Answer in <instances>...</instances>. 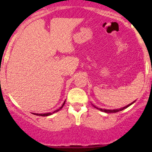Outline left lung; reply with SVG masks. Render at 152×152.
I'll list each match as a JSON object with an SVG mask.
<instances>
[{
    "label": "left lung",
    "instance_id": "8db88e82",
    "mask_svg": "<svg viewBox=\"0 0 152 152\" xmlns=\"http://www.w3.org/2000/svg\"><path fill=\"white\" fill-rule=\"evenodd\" d=\"M135 102V101H133L132 102V103H129V105H127V106H126V107H123V108H119V109H116V110H106V109H101V108H97V107H95V106H94V107H95V108H96V109H98V110H100V111H102V112H104V113H117V112H119V111H122V110H124V109H126V108H127V107H129V106H131L132 104V103H134Z\"/></svg>",
    "mask_w": 152,
    "mask_h": 152
}]
</instances>
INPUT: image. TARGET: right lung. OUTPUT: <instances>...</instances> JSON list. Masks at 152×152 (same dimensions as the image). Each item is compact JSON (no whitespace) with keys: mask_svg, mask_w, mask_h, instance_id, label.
<instances>
[{"mask_svg":"<svg viewBox=\"0 0 152 152\" xmlns=\"http://www.w3.org/2000/svg\"><path fill=\"white\" fill-rule=\"evenodd\" d=\"M64 103H65V101H64V103H63V104L61 105V107H60L58 110H55L54 112H52V113H34V115H37V116H50V115H52V114L58 112V111H59L60 110H61V108H62L63 107H64Z\"/></svg>","mask_w":152,"mask_h":152,"instance_id":"1","label":"right lung"}]
</instances>
